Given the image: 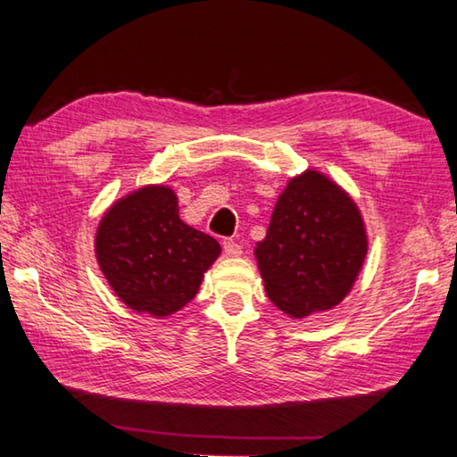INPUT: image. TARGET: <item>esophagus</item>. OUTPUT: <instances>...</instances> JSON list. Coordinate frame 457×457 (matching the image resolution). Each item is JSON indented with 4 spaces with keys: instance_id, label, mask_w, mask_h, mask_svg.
<instances>
[{
    "instance_id": "34e87169",
    "label": "esophagus",
    "mask_w": 457,
    "mask_h": 457,
    "mask_svg": "<svg viewBox=\"0 0 457 457\" xmlns=\"http://www.w3.org/2000/svg\"><path fill=\"white\" fill-rule=\"evenodd\" d=\"M223 252H226V256L236 258V256H239V253H242V245L234 242V239H226V242H223Z\"/></svg>"
}]
</instances>
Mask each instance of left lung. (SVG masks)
<instances>
[{
	"label": "left lung",
	"instance_id": "8db88e82",
	"mask_svg": "<svg viewBox=\"0 0 457 457\" xmlns=\"http://www.w3.org/2000/svg\"><path fill=\"white\" fill-rule=\"evenodd\" d=\"M367 256V234L354 201L327 177L306 171L278 197L256 258L268 298L304 319L337 306Z\"/></svg>",
	"mask_w": 457,
	"mask_h": 457
}]
</instances>
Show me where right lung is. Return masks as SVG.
<instances>
[{
	"label": "right lung",
	"instance_id": "obj_1",
	"mask_svg": "<svg viewBox=\"0 0 457 457\" xmlns=\"http://www.w3.org/2000/svg\"><path fill=\"white\" fill-rule=\"evenodd\" d=\"M221 247L179 218L169 187H143L114 204L100 221V270L127 306L169 316L195 296Z\"/></svg>",
	"mask_w": 457,
	"mask_h": 457
}]
</instances>
